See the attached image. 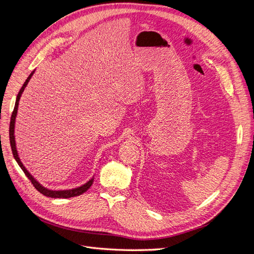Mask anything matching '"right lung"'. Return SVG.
Returning a JSON list of instances; mask_svg holds the SVG:
<instances>
[{
  "label": "right lung",
  "mask_w": 254,
  "mask_h": 254,
  "mask_svg": "<svg viewBox=\"0 0 254 254\" xmlns=\"http://www.w3.org/2000/svg\"><path fill=\"white\" fill-rule=\"evenodd\" d=\"M35 71H33L32 73L29 74V76L27 77V79L25 80L24 84H23L22 88L20 89L19 93L17 95V99H16V104H14V108H13V111H12V114H11V119H10V124H9V141H10V146H11V150H12V155H13V158L16 159L17 163L19 164V166L21 167V170L24 172V174L26 175L27 178L30 180V182L33 183V186L35 187V189L40 191L41 194H43L44 196L47 197H51V198H71V197H75V196H79L81 194H83L84 191H87L90 187L92 186V183H93V180L94 178L90 179L87 183H84L83 186L79 187V188H76V189H72V190H49L47 188L42 187L41 184L38 182L34 177L30 175L28 173V171L26 170V168L24 167V165L22 164L21 160L18 156V151H17V148H16V141H14V122H16V117H17V112H18V106H19V101H20V97H21V94L23 93V91H24L25 87L27 86V83L29 81V79L32 78V76L34 74Z\"/></svg>",
  "instance_id": "add662e5"
}]
</instances>
